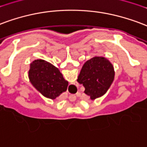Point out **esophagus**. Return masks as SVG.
<instances>
[{"label":"esophagus","mask_w":147,"mask_h":147,"mask_svg":"<svg viewBox=\"0 0 147 147\" xmlns=\"http://www.w3.org/2000/svg\"><path fill=\"white\" fill-rule=\"evenodd\" d=\"M76 100V95H73V101H75Z\"/></svg>","instance_id":"esophagus-1"}]
</instances>
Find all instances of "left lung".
Listing matches in <instances>:
<instances>
[{"label":"left lung","mask_w":147,"mask_h":147,"mask_svg":"<svg viewBox=\"0 0 147 147\" xmlns=\"http://www.w3.org/2000/svg\"><path fill=\"white\" fill-rule=\"evenodd\" d=\"M114 79L112 64L105 57H94L83 65L77 81L85 87L84 93L95 100L107 92Z\"/></svg>","instance_id":"left-lung-1"}]
</instances>
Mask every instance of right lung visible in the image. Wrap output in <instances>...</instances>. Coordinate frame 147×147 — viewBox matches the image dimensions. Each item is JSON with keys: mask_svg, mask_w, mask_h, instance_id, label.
Segmentation results:
<instances>
[{"mask_svg": "<svg viewBox=\"0 0 147 147\" xmlns=\"http://www.w3.org/2000/svg\"><path fill=\"white\" fill-rule=\"evenodd\" d=\"M30 82L38 91L47 98L54 99L65 92L68 82L55 66L44 60H35L29 71Z\"/></svg>", "mask_w": 147, "mask_h": 147, "instance_id": "right-lung-1", "label": "right lung"}]
</instances>
